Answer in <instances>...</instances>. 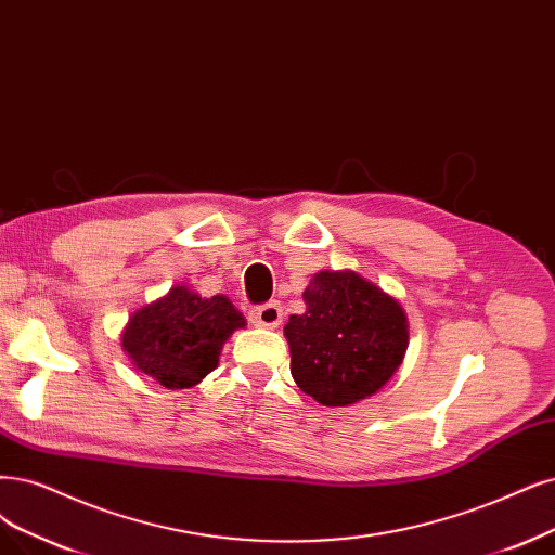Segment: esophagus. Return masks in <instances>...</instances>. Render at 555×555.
Segmentation results:
<instances>
[{
  "instance_id": "esophagus-1",
  "label": "esophagus",
  "mask_w": 555,
  "mask_h": 555,
  "mask_svg": "<svg viewBox=\"0 0 555 555\" xmlns=\"http://www.w3.org/2000/svg\"><path fill=\"white\" fill-rule=\"evenodd\" d=\"M251 320L258 326H267V330H274V326H279L281 320H283L281 304L279 301H270V304L258 306V309L251 311Z\"/></svg>"
}]
</instances>
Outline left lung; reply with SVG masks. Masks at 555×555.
<instances>
[{
	"instance_id": "1",
	"label": "left lung",
	"mask_w": 555,
	"mask_h": 555,
	"mask_svg": "<svg viewBox=\"0 0 555 555\" xmlns=\"http://www.w3.org/2000/svg\"><path fill=\"white\" fill-rule=\"evenodd\" d=\"M306 311L291 315V373L324 406L371 398L396 375L406 345V315L396 297L352 270L318 272L304 291Z\"/></svg>"
}]
</instances>
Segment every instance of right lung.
<instances>
[{
    "instance_id": "add662e5",
    "label": "right lung",
    "mask_w": 555,
    "mask_h": 555,
    "mask_svg": "<svg viewBox=\"0 0 555 555\" xmlns=\"http://www.w3.org/2000/svg\"><path fill=\"white\" fill-rule=\"evenodd\" d=\"M246 324L229 297H201L188 285L173 288L139 309L120 345L134 371L171 388H192L212 373L223 343Z\"/></svg>"
}]
</instances>
